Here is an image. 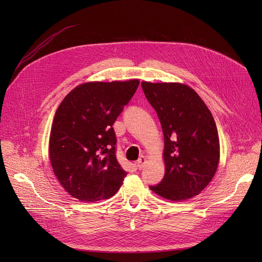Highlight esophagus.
Listing matches in <instances>:
<instances>
[{"label":"esophagus","instance_id":"34e87169","mask_svg":"<svg viewBox=\"0 0 262 262\" xmlns=\"http://www.w3.org/2000/svg\"><path fill=\"white\" fill-rule=\"evenodd\" d=\"M145 164H146V157L145 156H141L139 160H138V162H137V167L139 169H142V168L144 167Z\"/></svg>","mask_w":262,"mask_h":262}]
</instances>
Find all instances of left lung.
Listing matches in <instances>:
<instances>
[{
  "mask_svg": "<svg viewBox=\"0 0 262 262\" xmlns=\"http://www.w3.org/2000/svg\"><path fill=\"white\" fill-rule=\"evenodd\" d=\"M164 133L165 175L149 189L164 199L184 201L199 194L215 175L220 140L214 118L191 87L182 83L142 82Z\"/></svg>",
  "mask_w": 262,
  "mask_h": 262,
  "instance_id": "1",
  "label": "left lung"
}]
</instances>
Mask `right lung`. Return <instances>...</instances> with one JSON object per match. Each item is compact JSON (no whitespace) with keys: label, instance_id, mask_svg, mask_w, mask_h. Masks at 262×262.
<instances>
[{"label":"right lung","instance_id":"obj_1","mask_svg":"<svg viewBox=\"0 0 262 262\" xmlns=\"http://www.w3.org/2000/svg\"><path fill=\"white\" fill-rule=\"evenodd\" d=\"M140 81L87 82L77 85L55 112L49 158L55 177L75 199L94 202L113 196L126 171L116 157L117 117Z\"/></svg>","mask_w":262,"mask_h":262}]
</instances>
